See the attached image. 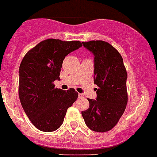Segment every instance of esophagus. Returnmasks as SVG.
<instances>
[{"label":"esophagus","mask_w":157,"mask_h":157,"mask_svg":"<svg viewBox=\"0 0 157 157\" xmlns=\"http://www.w3.org/2000/svg\"><path fill=\"white\" fill-rule=\"evenodd\" d=\"M78 97H79V98H84V94H78Z\"/></svg>","instance_id":"34e87169"}]
</instances>
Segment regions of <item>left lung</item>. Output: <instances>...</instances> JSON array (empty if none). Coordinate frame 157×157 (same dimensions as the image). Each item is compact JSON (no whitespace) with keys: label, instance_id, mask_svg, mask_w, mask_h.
<instances>
[{"label":"left lung","instance_id":"1","mask_svg":"<svg viewBox=\"0 0 157 157\" xmlns=\"http://www.w3.org/2000/svg\"><path fill=\"white\" fill-rule=\"evenodd\" d=\"M94 56L97 98H88L90 107L81 112L85 124L96 132H105L118 123L127 104V73L119 52L105 41L82 43Z\"/></svg>","mask_w":157,"mask_h":157}]
</instances>
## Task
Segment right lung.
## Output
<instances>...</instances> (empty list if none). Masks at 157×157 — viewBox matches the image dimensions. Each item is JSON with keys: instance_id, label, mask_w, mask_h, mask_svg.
<instances>
[{"instance_id": "right-lung-1", "label": "right lung", "mask_w": 157, "mask_h": 157, "mask_svg": "<svg viewBox=\"0 0 157 157\" xmlns=\"http://www.w3.org/2000/svg\"><path fill=\"white\" fill-rule=\"evenodd\" d=\"M82 46L80 41L49 39L25 54L19 67L18 94L24 111L34 127L42 132H54L60 127L67 109L78 97L74 89L55 88L59 80L66 56Z\"/></svg>"}]
</instances>
